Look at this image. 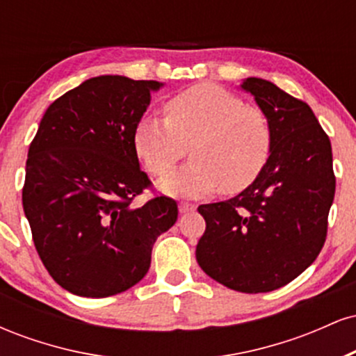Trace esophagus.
Returning a JSON list of instances; mask_svg holds the SVG:
<instances>
[{
    "label": "esophagus",
    "mask_w": 356,
    "mask_h": 356,
    "mask_svg": "<svg viewBox=\"0 0 356 356\" xmlns=\"http://www.w3.org/2000/svg\"><path fill=\"white\" fill-rule=\"evenodd\" d=\"M195 209L194 204L191 202H179V211L182 212V214H186V212H192Z\"/></svg>",
    "instance_id": "esophagus-1"
}]
</instances>
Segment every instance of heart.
Here are the masks:
<instances>
[{"instance_id": "b5f03b06", "label": "heart", "mask_w": 356, "mask_h": 356, "mask_svg": "<svg viewBox=\"0 0 356 356\" xmlns=\"http://www.w3.org/2000/svg\"><path fill=\"white\" fill-rule=\"evenodd\" d=\"M134 145L159 177L170 172L191 145L194 161L161 182L169 194L199 197L218 187L238 194L263 172L273 132L263 110L219 85L197 83L165 102L164 118H142Z\"/></svg>"}]
</instances>
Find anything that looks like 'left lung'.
<instances>
[{"label": "left lung", "mask_w": 356, "mask_h": 356, "mask_svg": "<svg viewBox=\"0 0 356 356\" xmlns=\"http://www.w3.org/2000/svg\"><path fill=\"white\" fill-rule=\"evenodd\" d=\"M273 132L263 172L236 197L197 207L206 231L199 266L241 293H268L291 283L320 254L334 197L330 138L303 100L271 81L246 79Z\"/></svg>", "instance_id": "8db88e82"}]
</instances>
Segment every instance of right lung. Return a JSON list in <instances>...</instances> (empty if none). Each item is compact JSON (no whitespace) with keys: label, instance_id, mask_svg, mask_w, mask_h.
<instances>
[{"label":"right lung","instance_id":"right-lung-1","mask_svg":"<svg viewBox=\"0 0 356 356\" xmlns=\"http://www.w3.org/2000/svg\"><path fill=\"white\" fill-rule=\"evenodd\" d=\"M164 83L102 75L47 108L30 144L23 209L40 259L61 288L107 298L147 275L155 239L177 220V202L132 201L150 181L134 136Z\"/></svg>","mask_w":356,"mask_h":356}]
</instances>
